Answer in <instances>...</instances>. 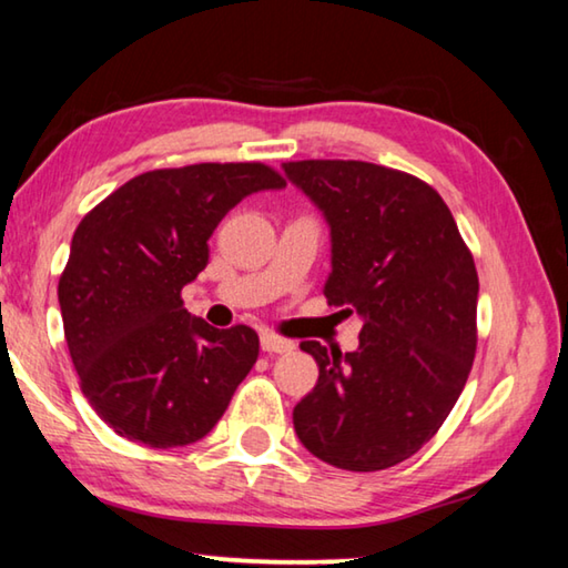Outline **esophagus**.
I'll return each instance as SVG.
<instances>
[{
  "label": "esophagus",
  "instance_id": "esophagus-1",
  "mask_svg": "<svg viewBox=\"0 0 568 568\" xmlns=\"http://www.w3.org/2000/svg\"><path fill=\"white\" fill-rule=\"evenodd\" d=\"M260 346H263L267 354H291L295 348L293 341L275 336V333H263V336H260Z\"/></svg>",
  "mask_w": 568,
  "mask_h": 568
}]
</instances>
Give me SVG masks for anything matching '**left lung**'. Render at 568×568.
I'll list each match as a JSON object with an SVG mask.
<instances>
[{
  "label": "left lung",
  "mask_w": 568,
  "mask_h": 568,
  "mask_svg": "<svg viewBox=\"0 0 568 568\" xmlns=\"http://www.w3.org/2000/svg\"><path fill=\"white\" fill-rule=\"evenodd\" d=\"M331 227L328 305L364 318L358 348H301L318 382L293 409L318 460L374 473L435 437L478 346V273L453 212L422 179L368 161H287Z\"/></svg>",
  "instance_id": "left-lung-1"
}]
</instances>
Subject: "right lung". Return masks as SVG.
<instances>
[{
  "mask_svg": "<svg viewBox=\"0 0 568 568\" xmlns=\"http://www.w3.org/2000/svg\"><path fill=\"white\" fill-rule=\"evenodd\" d=\"M283 186L255 161L156 169L78 224L58 285L62 326L80 389L121 437L184 447L220 422L260 341L250 326L194 318L182 287L210 263L206 240L224 214Z\"/></svg>",
  "mask_w": 568,
  "mask_h": 568,
  "instance_id": "obj_1",
  "label": "right lung"
}]
</instances>
